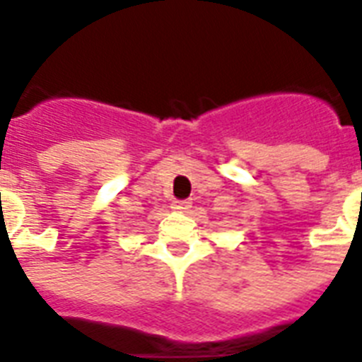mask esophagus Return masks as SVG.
Listing matches in <instances>:
<instances>
[{
    "instance_id": "obj_1",
    "label": "esophagus",
    "mask_w": 362,
    "mask_h": 362,
    "mask_svg": "<svg viewBox=\"0 0 362 362\" xmlns=\"http://www.w3.org/2000/svg\"><path fill=\"white\" fill-rule=\"evenodd\" d=\"M190 207H192V203L188 199H175L174 202V209H179V211H188Z\"/></svg>"
}]
</instances>
